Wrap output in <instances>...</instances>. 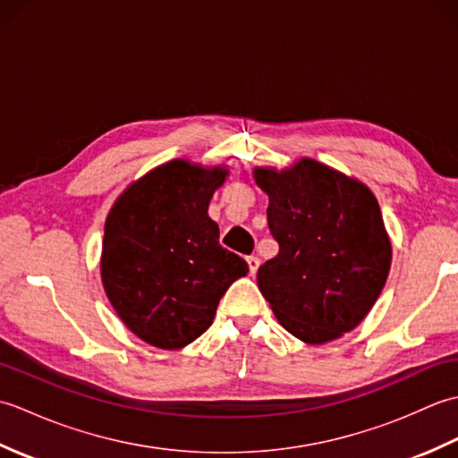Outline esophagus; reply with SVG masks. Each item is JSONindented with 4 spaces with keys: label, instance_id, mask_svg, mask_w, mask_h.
Returning a JSON list of instances; mask_svg holds the SVG:
<instances>
[{
    "label": "esophagus",
    "instance_id": "1",
    "mask_svg": "<svg viewBox=\"0 0 458 458\" xmlns=\"http://www.w3.org/2000/svg\"><path fill=\"white\" fill-rule=\"evenodd\" d=\"M248 261V267H250V274L256 276L258 274V267H259V258L258 256H248L246 258Z\"/></svg>",
    "mask_w": 458,
    "mask_h": 458
}]
</instances>
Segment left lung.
<instances>
[{"label":"left lung","instance_id":"1","mask_svg":"<svg viewBox=\"0 0 458 458\" xmlns=\"http://www.w3.org/2000/svg\"><path fill=\"white\" fill-rule=\"evenodd\" d=\"M267 192V226L279 244L258 269L261 295L291 335L323 344L362 323L392 264L377 200L366 184L303 159L256 169Z\"/></svg>","mask_w":458,"mask_h":458}]
</instances>
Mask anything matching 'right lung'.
Returning <instances> with one entry per match:
<instances>
[{
	"mask_svg": "<svg viewBox=\"0 0 458 458\" xmlns=\"http://www.w3.org/2000/svg\"><path fill=\"white\" fill-rule=\"evenodd\" d=\"M226 171L161 165L115 200L104 228L102 281L133 335L177 350L207 330L248 264L220 246L208 202Z\"/></svg>",
	"mask_w": 458,
	"mask_h": 458,
	"instance_id": "add662e5",
	"label": "right lung"
}]
</instances>
